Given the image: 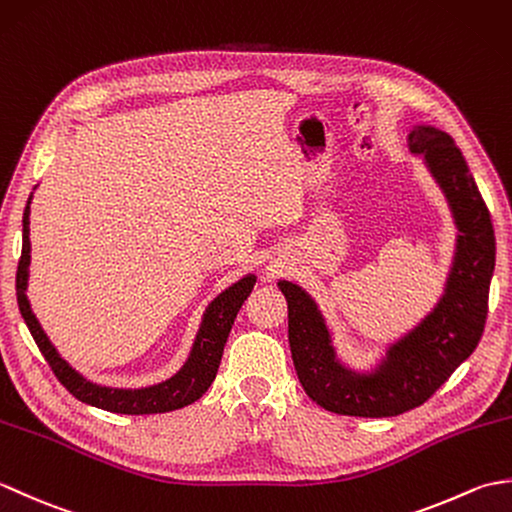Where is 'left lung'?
Instances as JSON below:
<instances>
[{
	"label": "left lung",
	"mask_w": 512,
	"mask_h": 512,
	"mask_svg": "<svg viewBox=\"0 0 512 512\" xmlns=\"http://www.w3.org/2000/svg\"><path fill=\"white\" fill-rule=\"evenodd\" d=\"M407 143L438 182L458 226L453 264L436 308L387 347L376 369L361 374L336 358L328 325L308 292L279 281L288 301V341L299 383L317 405L341 416L389 418L420 407L473 354L484 332L495 270L491 213L447 132L416 125Z\"/></svg>",
	"instance_id": "left-lung-1"
}]
</instances>
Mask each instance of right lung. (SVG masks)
Segmentation results:
<instances>
[{"instance_id":"obj_1","label":"right lung","mask_w":512,"mask_h":512,"mask_svg":"<svg viewBox=\"0 0 512 512\" xmlns=\"http://www.w3.org/2000/svg\"><path fill=\"white\" fill-rule=\"evenodd\" d=\"M30 200L32 195L28 198L26 211H24V244H21V257H19L17 281H15L17 303H19L21 317H24L28 330L32 334V339H35L43 358H46L48 365L52 367L54 376L59 378V383L81 402H88L92 407H99L112 413H129V416L165 413L173 409H182L198 400L215 380L217 367H220L222 354H224L228 332H231L237 312L242 308V303L248 299L257 277L255 275L242 277L209 303V308H206L202 317L198 336H195L193 341L191 354L187 358V363L180 367V372H176L167 380H162L158 385L140 387V389H118V387L96 385L63 361L59 352L54 350V345L50 343L46 332H43V328L39 325L35 312L30 310V301L26 297L28 266H30V237H28Z\"/></svg>"}]
</instances>
